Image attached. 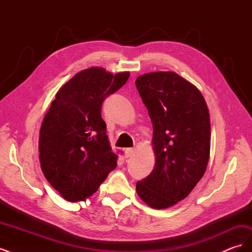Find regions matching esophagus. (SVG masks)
I'll list each match as a JSON object with an SVG mask.
<instances>
[{
  "mask_svg": "<svg viewBox=\"0 0 252 252\" xmlns=\"http://www.w3.org/2000/svg\"><path fill=\"white\" fill-rule=\"evenodd\" d=\"M133 154H134V148H127V149L125 150V157H126V158L132 157Z\"/></svg>",
  "mask_w": 252,
  "mask_h": 252,
  "instance_id": "obj_1",
  "label": "esophagus"
}]
</instances>
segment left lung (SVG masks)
I'll use <instances>...</instances> for the list:
<instances>
[{
	"label": "left lung",
	"instance_id": "8db88e82",
	"mask_svg": "<svg viewBox=\"0 0 252 252\" xmlns=\"http://www.w3.org/2000/svg\"><path fill=\"white\" fill-rule=\"evenodd\" d=\"M135 85L154 125L157 157L136 192L152 208H168L191 192L207 168L208 108L200 90L172 71L141 75Z\"/></svg>",
	"mask_w": 252,
	"mask_h": 252
}]
</instances>
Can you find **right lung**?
Instances as JSON below:
<instances>
[{"label":"right lung","mask_w":252,"mask_h":252,"mask_svg":"<svg viewBox=\"0 0 252 252\" xmlns=\"http://www.w3.org/2000/svg\"><path fill=\"white\" fill-rule=\"evenodd\" d=\"M129 72L103 68L80 71L60 88L40 130V162L45 178L66 201L93 195L117 167L101 110Z\"/></svg>","instance_id":"1"}]
</instances>
